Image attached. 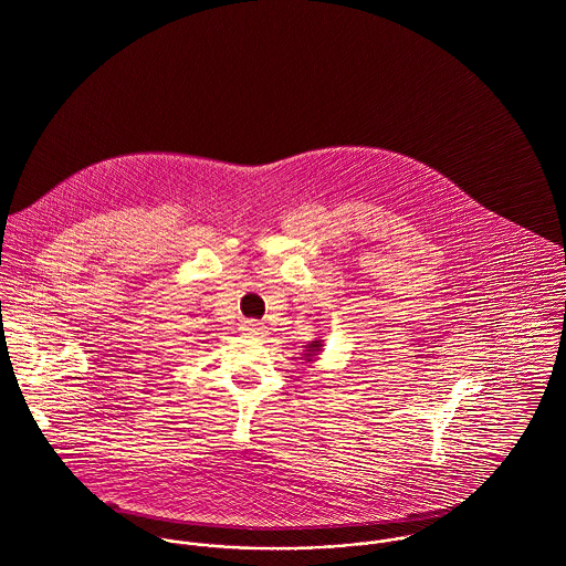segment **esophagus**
<instances>
[{"label": "esophagus", "instance_id": "1", "mask_svg": "<svg viewBox=\"0 0 566 566\" xmlns=\"http://www.w3.org/2000/svg\"><path fill=\"white\" fill-rule=\"evenodd\" d=\"M244 331H247L249 335H253V337H264V335L269 333L266 326L260 324V322H247V324H244Z\"/></svg>", "mask_w": 566, "mask_h": 566}]
</instances>
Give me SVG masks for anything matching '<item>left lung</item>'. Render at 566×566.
Segmentation results:
<instances>
[{
    "mask_svg": "<svg viewBox=\"0 0 566 566\" xmlns=\"http://www.w3.org/2000/svg\"><path fill=\"white\" fill-rule=\"evenodd\" d=\"M322 346H324V344H322V339H315V342H311V344L306 346V353H304V355L308 357L306 361H311V359H313V355H317V353L322 350Z\"/></svg>",
    "mask_w": 566,
    "mask_h": 566,
    "instance_id": "1",
    "label": "left lung"
}]
</instances>
